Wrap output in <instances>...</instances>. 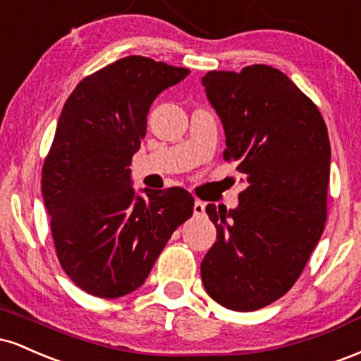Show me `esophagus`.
Segmentation results:
<instances>
[{"mask_svg":"<svg viewBox=\"0 0 361 361\" xmlns=\"http://www.w3.org/2000/svg\"><path fill=\"white\" fill-rule=\"evenodd\" d=\"M193 214L197 215V217H200V215H205V202L195 200V204H193Z\"/></svg>","mask_w":361,"mask_h":361,"instance_id":"34e87169","label":"esophagus"}]
</instances>
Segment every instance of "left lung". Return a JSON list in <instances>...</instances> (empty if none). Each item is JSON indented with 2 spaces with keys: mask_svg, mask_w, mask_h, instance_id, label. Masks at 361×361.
Instances as JSON below:
<instances>
[{
  "mask_svg": "<svg viewBox=\"0 0 361 361\" xmlns=\"http://www.w3.org/2000/svg\"><path fill=\"white\" fill-rule=\"evenodd\" d=\"M202 85L246 183L235 209L207 205L217 241L202 281L224 307L250 312L292 288L321 239L331 144L317 106L279 69L212 71Z\"/></svg>",
  "mask_w": 361,
  "mask_h": 361,
  "instance_id": "left-lung-1",
  "label": "left lung"
}]
</instances>
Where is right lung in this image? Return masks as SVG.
<instances>
[{
    "mask_svg": "<svg viewBox=\"0 0 361 361\" xmlns=\"http://www.w3.org/2000/svg\"><path fill=\"white\" fill-rule=\"evenodd\" d=\"M149 57L118 59L74 88L42 169V197L62 270L81 290L117 299L146 281L193 214L183 188H132V156L164 90L188 76Z\"/></svg>",
    "mask_w": 361,
    "mask_h": 361,
    "instance_id": "add662e5",
    "label": "right lung"
}]
</instances>
